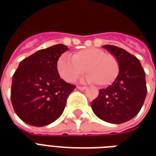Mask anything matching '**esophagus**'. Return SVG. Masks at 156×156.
<instances>
[{
    "mask_svg": "<svg viewBox=\"0 0 156 156\" xmlns=\"http://www.w3.org/2000/svg\"><path fill=\"white\" fill-rule=\"evenodd\" d=\"M77 88H78V89H80V90H85L87 88L85 86H77Z\"/></svg>",
    "mask_w": 156,
    "mask_h": 156,
    "instance_id": "1",
    "label": "esophagus"
}]
</instances>
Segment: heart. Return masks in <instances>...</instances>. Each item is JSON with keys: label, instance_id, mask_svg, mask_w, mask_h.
I'll use <instances>...</instances> for the list:
<instances>
[{"label": "heart", "instance_id": "1", "mask_svg": "<svg viewBox=\"0 0 156 156\" xmlns=\"http://www.w3.org/2000/svg\"><path fill=\"white\" fill-rule=\"evenodd\" d=\"M58 74L65 81L73 83L87 71L86 80L99 86L111 85L119 73V64L114 55L99 48L82 49L73 54L62 55L57 62Z\"/></svg>", "mask_w": 156, "mask_h": 156}]
</instances>
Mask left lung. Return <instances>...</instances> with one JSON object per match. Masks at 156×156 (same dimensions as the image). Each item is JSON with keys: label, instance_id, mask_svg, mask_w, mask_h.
Returning a JSON list of instances; mask_svg holds the SVG:
<instances>
[{"label": "left lung", "instance_id": "obj_1", "mask_svg": "<svg viewBox=\"0 0 156 156\" xmlns=\"http://www.w3.org/2000/svg\"><path fill=\"white\" fill-rule=\"evenodd\" d=\"M104 48L117 58L119 73L112 85L99 90L91 103L93 111L102 120L122 124L137 115L147 94L145 73L137 58L113 45Z\"/></svg>", "mask_w": 156, "mask_h": 156}]
</instances>
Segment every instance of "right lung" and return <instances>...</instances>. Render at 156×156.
I'll return each instance as SVG.
<instances>
[{"mask_svg":"<svg viewBox=\"0 0 156 156\" xmlns=\"http://www.w3.org/2000/svg\"><path fill=\"white\" fill-rule=\"evenodd\" d=\"M67 46L57 44L23 59L12 78L11 100L22 121L44 126L60 117L68 95L76 88L60 78L57 62Z\"/></svg>","mask_w":156,"mask_h":156,"instance_id":"obj_1","label":"right lung"}]
</instances>
